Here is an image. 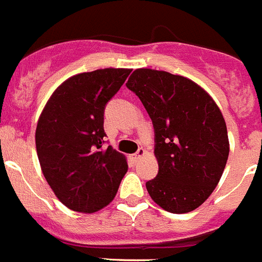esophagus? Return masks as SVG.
<instances>
[{
  "label": "esophagus",
  "instance_id": "34e87169",
  "mask_svg": "<svg viewBox=\"0 0 262 262\" xmlns=\"http://www.w3.org/2000/svg\"><path fill=\"white\" fill-rule=\"evenodd\" d=\"M144 153H145V150H144L143 148H139V149H138V152H136L135 155H133V158H134V161H135V162H138V161L140 160L141 157H143V156H144Z\"/></svg>",
  "mask_w": 262,
  "mask_h": 262
}]
</instances>
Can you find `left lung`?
Returning a JSON list of instances; mask_svg holds the SVG:
<instances>
[{"instance_id":"left-lung-1","label":"left lung","mask_w":262,"mask_h":262,"mask_svg":"<svg viewBox=\"0 0 262 262\" xmlns=\"http://www.w3.org/2000/svg\"><path fill=\"white\" fill-rule=\"evenodd\" d=\"M126 85L140 98L155 128L158 174L145 183L148 193L167 212H192L214 191L226 166L222 113L198 84L166 71L138 69Z\"/></svg>"}]
</instances>
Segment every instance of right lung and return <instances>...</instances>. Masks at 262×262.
I'll list each match as a JSON object with an SVG mask.
<instances>
[{"label":"right lung","mask_w":262,"mask_h":262,"mask_svg":"<svg viewBox=\"0 0 262 262\" xmlns=\"http://www.w3.org/2000/svg\"><path fill=\"white\" fill-rule=\"evenodd\" d=\"M129 73L104 69L67 79L38 118L36 150L42 174L59 201L75 212L106 206L128 169L123 155L104 147V113Z\"/></svg>","instance_id":"add662e5"}]
</instances>
